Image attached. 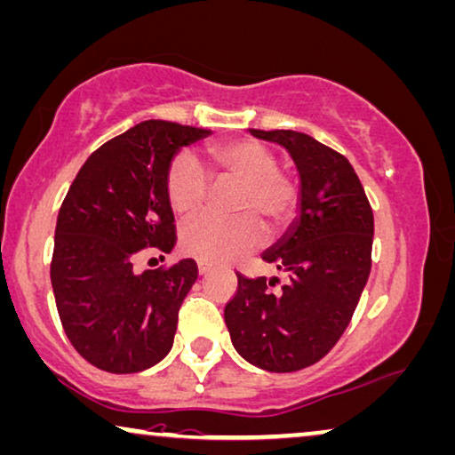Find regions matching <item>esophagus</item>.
<instances>
[{
  "mask_svg": "<svg viewBox=\"0 0 455 455\" xmlns=\"http://www.w3.org/2000/svg\"><path fill=\"white\" fill-rule=\"evenodd\" d=\"M210 270H212V267H210L208 264H204V261H200V264H197V274H200V276H206Z\"/></svg>",
  "mask_w": 455,
  "mask_h": 455,
  "instance_id": "obj_1",
  "label": "esophagus"
}]
</instances>
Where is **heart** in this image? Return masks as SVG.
<instances>
[{"label":"heart","mask_w":455,"mask_h":455,"mask_svg":"<svg viewBox=\"0 0 455 455\" xmlns=\"http://www.w3.org/2000/svg\"><path fill=\"white\" fill-rule=\"evenodd\" d=\"M214 179L219 185L236 188L230 212L235 219L219 220L204 216L189 222L181 233V249L206 264H227L253 251L264 241V226L280 235L297 212V188L266 144L251 138L228 140L208 148ZM166 196L172 212L191 219L206 206L210 179L189 155H179L166 172Z\"/></svg>","instance_id":"heart-1"}]
</instances>
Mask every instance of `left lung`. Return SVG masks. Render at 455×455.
I'll return each mask as SVG.
<instances>
[{
  "label": "left lung",
  "instance_id": "1",
  "mask_svg": "<svg viewBox=\"0 0 455 455\" xmlns=\"http://www.w3.org/2000/svg\"><path fill=\"white\" fill-rule=\"evenodd\" d=\"M280 144L299 172L297 219L261 253L286 276L245 278L225 307L236 353L272 373H292L334 348L371 272L373 212L347 158L292 130H249Z\"/></svg>",
  "mask_w": 455,
  "mask_h": 455
}]
</instances>
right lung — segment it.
Wrapping results in <instances>:
<instances>
[{
	"label": "right lung",
	"instance_id": "add662e5",
	"mask_svg": "<svg viewBox=\"0 0 455 455\" xmlns=\"http://www.w3.org/2000/svg\"><path fill=\"white\" fill-rule=\"evenodd\" d=\"M210 130L148 119L94 150L69 185L55 227L51 284L72 347L108 373H140L172 348L194 259L136 272L148 247L171 253L175 216L166 172Z\"/></svg>",
	"mask_w": 455,
	"mask_h": 455
}]
</instances>
